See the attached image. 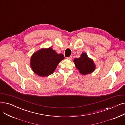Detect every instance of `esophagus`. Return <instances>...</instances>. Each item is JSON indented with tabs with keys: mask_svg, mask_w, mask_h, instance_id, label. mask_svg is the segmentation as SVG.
I'll return each instance as SVG.
<instances>
[{
	"mask_svg": "<svg viewBox=\"0 0 125 125\" xmlns=\"http://www.w3.org/2000/svg\"><path fill=\"white\" fill-rule=\"evenodd\" d=\"M72 59H73V57H72V56H70V57L67 58V59H68V60H71Z\"/></svg>",
	"mask_w": 125,
	"mask_h": 125,
	"instance_id": "esophagus-1",
	"label": "esophagus"
}]
</instances>
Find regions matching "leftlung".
Returning a JSON list of instances; mask_svg holds the SVG:
<instances>
[{
	"instance_id": "8db88e82",
	"label": "left lung",
	"mask_w": 125,
	"mask_h": 125,
	"mask_svg": "<svg viewBox=\"0 0 125 125\" xmlns=\"http://www.w3.org/2000/svg\"><path fill=\"white\" fill-rule=\"evenodd\" d=\"M73 62L76 68L83 75L91 73L96 68L93 60L88 57L87 54L84 52H82L80 58H75Z\"/></svg>"
}]
</instances>
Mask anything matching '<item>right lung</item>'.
<instances>
[{"mask_svg": "<svg viewBox=\"0 0 125 125\" xmlns=\"http://www.w3.org/2000/svg\"><path fill=\"white\" fill-rule=\"evenodd\" d=\"M64 59L62 54H58L52 48H42L34 52L30 59V66L37 75L45 77L52 74L58 64Z\"/></svg>", "mask_w": 125, "mask_h": 125, "instance_id": "add662e5", "label": "right lung"}]
</instances>
